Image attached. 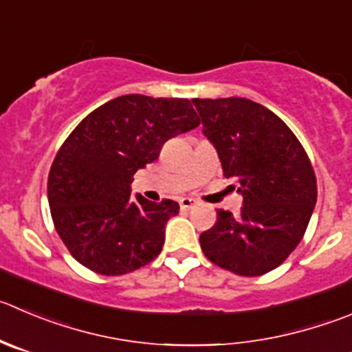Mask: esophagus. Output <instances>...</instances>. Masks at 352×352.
Wrapping results in <instances>:
<instances>
[{"label":"esophagus","mask_w":352,"mask_h":352,"mask_svg":"<svg viewBox=\"0 0 352 352\" xmlns=\"http://www.w3.org/2000/svg\"><path fill=\"white\" fill-rule=\"evenodd\" d=\"M179 206H182V209L188 210V209H192V207L197 206V200L192 199V197H183V199L179 200Z\"/></svg>","instance_id":"esophagus-1"}]
</instances>
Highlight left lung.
I'll use <instances>...</instances> for the list:
<instances>
[{
  "mask_svg": "<svg viewBox=\"0 0 352 352\" xmlns=\"http://www.w3.org/2000/svg\"><path fill=\"white\" fill-rule=\"evenodd\" d=\"M224 178L243 197L239 216L217 210L200 247L240 276L278 267L299 245L316 204V176L297 136L276 113L247 98H193Z\"/></svg>",
  "mask_w": 352,
  "mask_h": 352,
  "instance_id": "left-lung-1",
  "label": "left lung"
}]
</instances>
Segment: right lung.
I'll list each match as a JSON object with an SVG mask.
<instances>
[{
    "label": "right lung",
    "mask_w": 352,
    "mask_h": 352,
    "mask_svg": "<svg viewBox=\"0 0 352 352\" xmlns=\"http://www.w3.org/2000/svg\"><path fill=\"white\" fill-rule=\"evenodd\" d=\"M186 98L124 95L86 116L56 153L48 176L53 224L72 257L107 276L152 263L178 202L131 197L133 176L167 140L195 129Z\"/></svg>",
    "instance_id": "add662e5"
}]
</instances>
